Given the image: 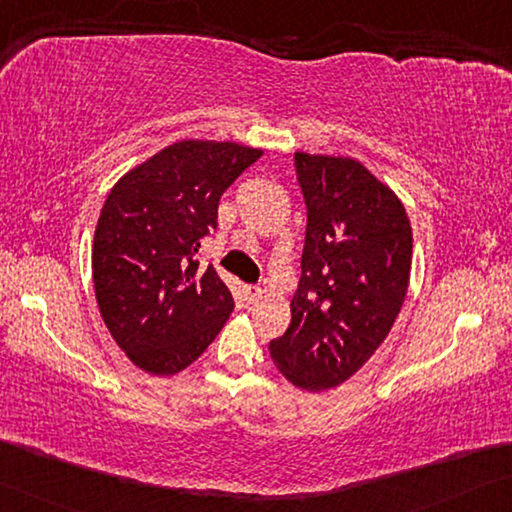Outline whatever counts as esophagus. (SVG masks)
Listing matches in <instances>:
<instances>
[{"label":"esophagus","instance_id":"esophagus-1","mask_svg":"<svg viewBox=\"0 0 512 512\" xmlns=\"http://www.w3.org/2000/svg\"><path fill=\"white\" fill-rule=\"evenodd\" d=\"M245 297H247V302L256 304L263 297V288L261 286H254V283H251V286H245Z\"/></svg>","mask_w":512,"mask_h":512}]
</instances>
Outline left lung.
Wrapping results in <instances>:
<instances>
[{"mask_svg": "<svg viewBox=\"0 0 512 512\" xmlns=\"http://www.w3.org/2000/svg\"><path fill=\"white\" fill-rule=\"evenodd\" d=\"M306 203L293 320L270 341L279 373L306 391L355 375L391 332L412 267L405 206L350 157L295 153Z\"/></svg>", "mask_w": 512, "mask_h": 512, "instance_id": "left-lung-1", "label": "left lung"}]
</instances>
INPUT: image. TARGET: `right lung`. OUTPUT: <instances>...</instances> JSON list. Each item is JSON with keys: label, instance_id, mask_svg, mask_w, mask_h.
I'll return each mask as SVG.
<instances>
[{"label": "right lung", "instance_id": "right-lung-1", "mask_svg": "<svg viewBox=\"0 0 512 512\" xmlns=\"http://www.w3.org/2000/svg\"><path fill=\"white\" fill-rule=\"evenodd\" d=\"M261 155L233 141L185 139L109 192L93 238V286L109 334L144 371L180 373L229 320L231 290L196 254L217 229L222 194Z\"/></svg>", "mask_w": 512, "mask_h": 512}]
</instances>
